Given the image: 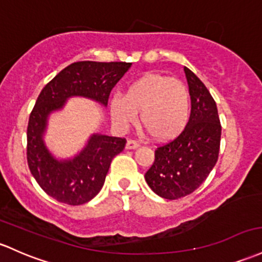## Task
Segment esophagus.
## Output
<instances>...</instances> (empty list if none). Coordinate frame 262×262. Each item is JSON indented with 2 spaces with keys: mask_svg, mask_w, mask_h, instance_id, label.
Masks as SVG:
<instances>
[{
  "mask_svg": "<svg viewBox=\"0 0 262 262\" xmlns=\"http://www.w3.org/2000/svg\"><path fill=\"white\" fill-rule=\"evenodd\" d=\"M126 149H137L138 146H139V143L137 142V140H132L129 139L128 142H126Z\"/></svg>",
  "mask_w": 262,
  "mask_h": 262,
  "instance_id": "esophagus-1",
  "label": "esophagus"
}]
</instances>
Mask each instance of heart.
I'll list each match as a JSON object with an SVG mask.
<instances>
[{
	"label": "heart",
	"instance_id": "heart-1",
	"mask_svg": "<svg viewBox=\"0 0 262 262\" xmlns=\"http://www.w3.org/2000/svg\"><path fill=\"white\" fill-rule=\"evenodd\" d=\"M113 120L122 128L138 119L158 140L177 137L189 120L190 99L182 80L159 73H145L126 85L124 96L111 100Z\"/></svg>",
	"mask_w": 262,
	"mask_h": 262
}]
</instances>
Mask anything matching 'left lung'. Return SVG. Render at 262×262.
Segmentation results:
<instances>
[{
  "mask_svg": "<svg viewBox=\"0 0 262 262\" xmlns=\"http://www.w3.org/2000/svg\"><path fill=\"white\" fill-rule=\"evenodd\" d=\"M191 112L182 133L155 149L153 165L145 182L155 194L177 200L196 190L217 162L221 125L216 103L204 83L184 67Z\"/></svg>",
  "mask_w": 262,
  "mask_h": 262,
  "instance_id": "obj_1",
  "label": "left lung"
}]
</instances>
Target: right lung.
I'll use <instances>...</instances> for the list:
<instances>
[{
    "mask_svg": "<svg viewBox=\"0 0 262 262\" xmlns=\"http://www.w3.org/2000/svg\"><path fill=\"white\" fill-rule=\"evenodd\" d=\"M126 62H74L48 82L39 93L27 126V162L36 182L50 196L68 205H82L100 191L112 160L124 149V138L92 134L72 159L58 160L45 144L48 116L71 97H84L107 107L111 91L130 68Z\"/></svg>",
    "mask_w": 262,
    "mask_h": 262,
    "instance_id": "1",
    "label": "right lung"
}]
</instances>
